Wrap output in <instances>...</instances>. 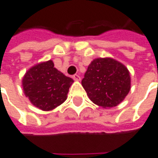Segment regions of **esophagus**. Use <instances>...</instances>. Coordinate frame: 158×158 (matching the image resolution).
I'll list each match as a JSON object with an SVG mask.
<instances>
[{"label": "esophagus", "instance_id": "esophagus-1", "mask_svg": "<svg viewBox=\"0 0 158 158\" xmlns=\"http://www.w3.org/2000/svg\"><path fill=\"white\" fill-rule=\"evenodd\" d=\"M73 80H75V81H79L80 80V76L79 74H74V75L73 76Z\"/></svg>", "mask_w": 158, "mask_h": 158}]
</instances>
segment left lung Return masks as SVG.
Wrapping results in <instances>:
<instances>
[{
    "mask_svg": "<svg viewBox=\"0 0 158 158\" xmlns=\"http://www.w3.org/2000/svg\"><path fill=\"white\" fill-rule=\"evenodd\" d=\"M81 84L90 100L106 109L124 100L131 89V78L121 62L112 58H97L88 66Z\"/></svg>",
    "mask_w": 158,
    "mask_h": 158,
    "instance_id": "1",
    "label": "left lung"
}]
</instances>
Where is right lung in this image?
I'll use <instances>...</instances> for the list:
<instances>
[{
  "label": "right lung",
  "mask_w": 158,
  "mask_h": 158,
  "mask_svg": "<svg viewBox=\"0 0 158 158\" xmlns=\"http://www.w3.org/2000/svg\"><path fill=\"white\" fill-rule=\"evenodd\" d=\"M73 82V79L58 71L49 60L30 68L23 77L22 86L33 105L49 111L66 101Z\"/></svg>",
  "instance_id": "right-lung-1"
}]
</instances>
